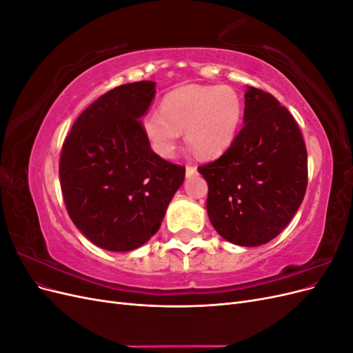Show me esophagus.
<instances>
[{
    "label": "esophagus",
    "mask_w": 353,
    "mask_h": 353,
    "mask_svg": "<svg viewBox=\"0 0 353 353\" xmlns=\"http://www.w3.org/2000/svg\"><path fill=\"white\" fill-rule=\"evenodd\" d=\"M196 174H197V168L193 166V165H187V168H185V175H187V178L193 176V175H196Z\"/></svg>",
    "instance_id": "1"
}]
</instances>
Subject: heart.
Instances as JSON below:
<instances>
[{
  "label": "heart",
  "instance_id": "b5f03b06",
  "mask_svg": "<svg viewBox=\"0 0 353 353\" xmlns=\"http://www.w3.org/2000/svg\"><path fill=\"white\" fill-rule=\"evenodd\" d=\"M243 112L241 97L230 87L187 85L165 95L160 110L145 114L143 130L162 157L174 156L181 130L200 156L213 157L232 144Z\"/></svg>",
  "mask_w": 353,
  "mask_h": 353
}]
</instances>
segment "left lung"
I'll return each mask as SVG.
<instances>
[{
	"label": "left lung",
	"instance_id": "obj_1",
	"mask_svg": "<svg viewBox=\"0 0 353 353\" xmlns=\"http://www.w3.org/2000/svg\"><path fill=\"white\" fill-rule=\"evenodd\" d=\"M244 126L227 152L199 166L208 215L221 237L261 245L287 227L307 187V152L297 122L272 94L249 87Z\"/></svg>",
	"mask_w": 353,
	"mask_h": 353
}]
</instances>
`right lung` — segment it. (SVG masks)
Here are the masks:
<instances>
[{"label": "right lung", "mask_w": 353, "mask_h": 353, "mask_svg": "<svg viewBox=\"0 0 353 353\" xmlns=\"http://www.w3.org/2000/svg\"><path fill=\"white\" fill-rule=\"evenodd\" d=\"M154 82L116 87L74 121L60 153L59 175L70 219L99 248L128 252L160 228L185 166L152 150L140 117Z\"/></svg>", "instance_id": "1"}]
</instances>
